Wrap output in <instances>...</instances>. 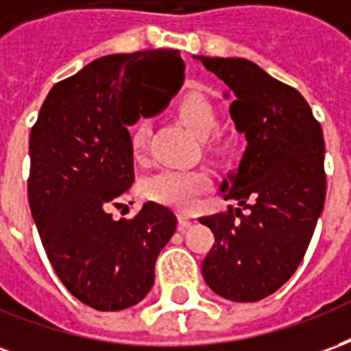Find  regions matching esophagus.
I'll return each instance as SVG.
<instances>
[{"mask_svg":"<svg viewBox=\"0 0 351 351\" xmlns=\"http://www.w3.org/2000/svg\"><path fill=\"white\" fill-rule=\"evenodd\" d=\"M193 223H195V218H193L191 214H186V213L178 214V229H180V231L191 228Z\"/></svg>","mask_w":351,"mask_h":351,"instance_id":"esophagus-1","label":"esophagus"}]
</instances>
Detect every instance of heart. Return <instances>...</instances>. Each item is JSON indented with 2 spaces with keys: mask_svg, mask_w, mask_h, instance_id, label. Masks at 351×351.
Masks as SVG:
<instances>
[{
  "mask_svg": "<svg viewBox=\"0 0 351 351\" xmlns=\"http://www.w3.org/2000/svg\"><path fill=\"white\" fill-rule=\"evenodd\" d=\"M180 122L197 138H208L218 130V112L210 99L201 93H188L176 105ZM152 133L148 116H138L130 130V146L133 158L145 160L146 146ZM210 176L203 169H163L148 176L143 182V191L148 199L176 210H191L197 205L201 193L208 188Z\"/></svg>",
  "mask_w": 351,
  "mask_h": 351,
  "instance_id": "b5f03b06",
  "label": "heart"
}]
</instances>
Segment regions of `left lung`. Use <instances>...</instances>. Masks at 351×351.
Masks as SVG:
<instances>
[{"mask_svg": "<svg viewBox=\"0 0 351 351\" xmlns=\"http://www.w3.org/2000/svg\"><path fill=\"white\" fill-rule=\"evenodd\" d=\"M197 60L228 84L229 112L248 143L221 184L239 206L199 220L214 233L203 278L223 299L256 302L291 278L314 235L327 188L324 133L301 93L254 62Z\"/></svg>", "mask_w": 351, "mask_h": 351, "instance_id": "obj_1", "label": "left lung"}]
</instances>
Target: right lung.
<instances>
[{"instance_id": "1", "label": "right lung", "mask_w": 351, "mask_h": 351, "mask_svg": "<svg viewBox=\"0 0 351 351\" xmlns=\"http://www.w3.org/2000/svg\"><path fill=\"white\" fill-rule=\"evenodd\" d=\"M184 82L178 50L103 56L58 82L29 133L27 199L52 269L71 295L103 312L130 308L154 286V265L176 229L171 208L108 213L135 180L128 125L148 90L167 105Z\"/></svg>"}]
</instances>
